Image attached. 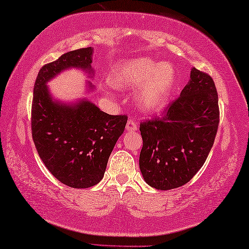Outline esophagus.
I'll return each instance as SVG.
<instances>
[{
  "label": "esophagus",
  "mask_w": 249,
  "mask_h": 249,
  "mask_svg": "<svg viewBox=\"0 0 249 249\" xmlns=\"http://www.w3.org/2000/svg\"><path fill=\"white\" fill-rule=\"evenodd\" d=\"M126 130H128L129 132H134L139 129V125H138V121L134 120V119H129L128 123H126V125H125Z\"/></svg>",
  "instance_id": "1"
}]
</instances>
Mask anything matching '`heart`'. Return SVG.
I'll use <instances>...</instances> for the list:
<instances>
[{
	"mask_svg": "<svg viewBox=\"0 0 249 249\" xmlns=\"http://www.w3.org/2000/svg\"><path fill=\"white\" fill-rule=\"evenodd\" d=\"M110 83L116 87H135L144 83L139 102L145 109H158L164 105L175 83L173 65L150 58H138L120 64L111 73Z\"/></svg>",
	"mask_w": 249,
	"mask_h": 249,
	"instance_id": "1",
	"label": "heart"
}]
</instances>
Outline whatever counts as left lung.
<instances>
[{
  "instance_id": "obj_1",
  "label": "left lung",
  "mask_w": 249,
  "mask_h": 249,
  "mask_svg": "<svg viewBox=\"0 0 249 249\" xmlns=\"http://www.w3.org/2000/svg\"><path fill=\"white\" fill-rule=\"evenodd\" d=\"M190 82L169 103L161 117L142 121L140 169L145 181L159 190L185 185L214 145L219 106L214 80L194 68Z\"/></svg>"
}]
</instances>
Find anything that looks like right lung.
Here are the masks:
<instances>
[{
	"label": "right lung",
	"mask_w": 249,
	"mask_h": 249,
	"mask_svg": "<svg viewBox=\"0 0 249 249\" xmlns=\"http://www.w3.org/2000/svg\"><path fill=\"white\" fill-rule=\"evenodd\" d=\"M91 54V47L80 48L45 64L33 89L34 145L50 173L72 188H89L103 178L109 155L128 120L126 115H108L88 101L69 106L50 98L48 80L69 68L92 71Z\"/></svg>",
	"instance_id": "right-lung-1"
}]
</instances>
